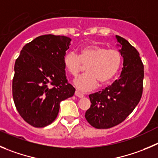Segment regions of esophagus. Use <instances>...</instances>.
Here are the masks:
<instances>
[{"mask_svg":"<svg viewBox=\"0 0 158 158\" xmlns=\"http://www.w3.org/2000/svg\"><path fill=\"white\" fill-rule=\"evenodd\" d=\"M75 95L77 96L78 98H83V97H85L84 94H82V93L80 92V91H75Z\"/></svg>","mask_w":158,"mask_h":158,"instance_id":"1","label":"esophagus"}]
</instances>
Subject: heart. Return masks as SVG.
I'll return each instance as SVG.
<instances>
[{"mask_svg": "<svg viewBox=\"0 0 158 158\" xmlns=\"http://www.w3.org/2000/svg\"><path fill=\"white\" fill-rule=\"evenodd\" d=\"M122 55L117 49H108L98 45H89L81 49L79 54L69 52L64 56V65L71 76L77 77L86 65L87 73L78 77L74 85L82 91L94 89L113 79L122 64Z\"/></svg>", "mask_w": 158, "mask_h": 158, "instance_id": "b5f03b06", "label": "heart"}]
</instances>
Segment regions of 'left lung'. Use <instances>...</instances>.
Wrapping results in <instances>:
<instances>
[{
  "label": "left lung",
  "mask_w": 158,
  "mask_h": 158,
  "mask_svg": "<svg viewBox=\"0 0 158 158\" xmlns=\"http://www.w3.org/2000/svg\"><path fill=\"white\" fill-rule=\"evenodd\" d=\"M115 38L123 58L121 75L102 91L90 94L91 107L85 112L87 121L96 129L118 125L134 110L142 97L144 71L139 52L123 37Z\"/></svg>",
  "instance_id": "left-lung-1"
}]
</instances>
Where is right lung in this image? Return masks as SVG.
<instances>
[{
  "instance_id": "add662e5",
  "label": "right lung",
  "mask_w": 158,
  "mask_h": 158,
  "mask_svg": "<svg viewBox=\"0 0 158 158\" xmlns=\"http://www.w3.org/2000/svg\"><path fill=\"white\" fill-rule=\"evenodd\" d=\"M70 41L64 35H40L25 44L16 60L13 99L22 118L32 127L51 124L57 116L60 102L74 94L64 65Z\"/></svg>"
}]
</instances>
